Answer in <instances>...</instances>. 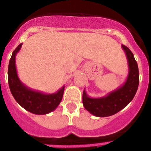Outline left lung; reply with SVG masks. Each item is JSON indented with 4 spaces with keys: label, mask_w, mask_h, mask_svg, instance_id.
<instances>
[{
    "label": "left lung",
    "mask_w": 151,
    "mask_h": 151,
    "mask_svg": "<svg viewBox=\"0 0 151 151\" xmlns=\"http://www.w3.org/2000/svg\"><path fill=\"white\" fill-rule=\"evenodd\" d=\"M122 48L127 57L129 66V74L125 83L104 97L93 98L88 95L85 90L83 91V106L95 116H110L119 112L132 101L138 90L139 84L138 63L132 52L127 47L122 45Z\"/></svg>",
    "instance_id": "1"
}]
</instances>
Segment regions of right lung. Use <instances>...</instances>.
I'll return each mask as SVG.
<instances>
[{
  "mask_svg": "<svg viewBox=\"0 0 151 151\" xmlns=\"http://www.w3.org/2000/svg\"><path fill=\"white\" fill-rule=\"evenodd\" d=\"M22 44L19 45L12 54L8 66V83L12 95L19 104L25 110L37 115H45L54 111L60 104L63 98L64 88L54 94H45L43 92L31 89L24 85L17 75L16 67V55L21 49Z\"/></svg>",
  "mask_w": 151,
  "mask_h": 151,
  "instance_id": "right-lung-1",
  "label": "right lung"
}]
</instances>
